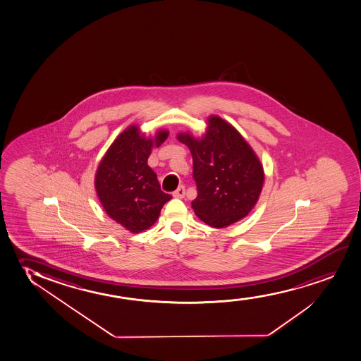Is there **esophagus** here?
<instances>
[{"label": "esophagus", "instance_id": "esophagus-1", "mask_svg": "<svg viewBox=\"0 0 361 361\" xmlns=\"http://www.w3.org/2000/svg\"><path fill=\"white\" fill-rule=\"evenodd\" d=\"M185 192H186V190H185V186H178V190L173 193V197H176V198H183L185 196Z\"/></svg>", "mask_w": 361, "mask_h": 361}]
</instances>
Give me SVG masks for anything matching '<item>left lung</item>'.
<instances>
[{
  "label": "left lung",
  "instance_id": "left-lung-1",
  "mask_svg": "<svg viewBox=\"0 0 361 361\" xmlns=\"http://www.w3.org/2000/svg\"><path fill=\"white\" fill-rule=\"evenodd\" d=\"M178 140L192 154L196 216L213 228L229 226L247 216L262 191L264 173L236 128L221 117L211 116L201 138L183 132Z\"/></svg>",
  "mask_w": 361,
  "mask_h": 361
}]
</instances>
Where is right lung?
<instances>
[{
    "label": "right lung",
    "mask_w": 361,
    "mask_h": 361,
    "mask_svg": "<svg viewBox=\"0 0 361 361\" xmlns=\"http://www.w3.org/2000/svg\"><path fill=\"white\" fill-rule=\"evenodd\" d=\"M168 136V131L160 130L150 138L136 125L127 127L110 145L95 173L94 183L104 209L131 233L150 228L171 200L160 190L157 173L147 164L152 148Z\"/></svg>",
    "instance_id": "add662e5"
}]
</instances>
